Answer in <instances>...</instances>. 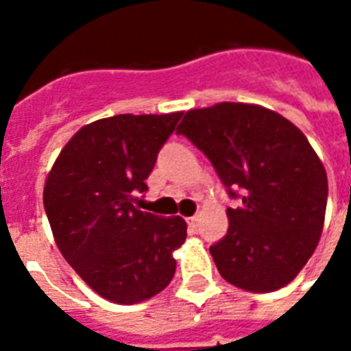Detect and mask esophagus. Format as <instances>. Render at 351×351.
I'll use <instances>...</instances> for the list:
<instances>
[{
	"label": "esophagus",
	"mask_w": 351,
	"mask_h": 351,
	"mask_svg": "<svg viewBox=\"0 0 351 351\" xmlns=\"http://www.w3.org/2000/svg\"><path fill=\"white\" fill-rule=\"evenodd\" d=\"M187 224H189V228H197L198 217H189V219H187Z\"/></svg>",
	"instance_id": "obj_1"
}]
</instances>
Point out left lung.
Returning a JSON list of instances; mask_svg holds the SVG:
<instances>
[{
    "label": "left lung",
    "instance_id": "8db88e82",
    "mask_svg": "<svg viewBox=\"0 0 351 351\" xmlns=\"http://www.w3.org/2000/svg\"><path fill=\"white\" fill-rule=\"evenodd\" d=\"M202 151L239 208L211 245L217 269L251 293L293 280L313 255L326 215L328 176L304 132L255 104L222 101L191 109L176 129Z\"/></svg>",
    "mask_w": 351,
    "mask_h": 351
}]
</instances>
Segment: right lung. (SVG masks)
<instances>
[{
  "instance_id": "right-lung-1",
  "label": "right lung",
  "mask_w": 351,
  "mask_h": 351,
  "mask_svg": "<svg viewBox=\"0 0 351 351\" xmlns=\"http://www.w3.org/2000/svg\"><path fill=\"white\" fill-rule=\"evenodd\" d=\"M182 112L117 114L87 123L49 171L43 206L54 242L82 280L104 299L138 304L169 286L186 220L132 206L147 191L160 147Z\"/></svg>"
}]
</instances>
